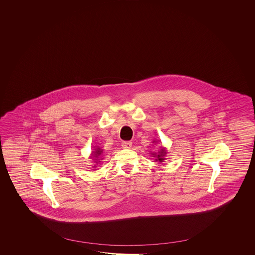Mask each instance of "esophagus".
Masks as SVG:
<instances>
[{
  "label": "esophagus",
  "instance_id": "esophagus-1",
  "mask_svg": "<svg viewBox=\"0 0 255 255\" xmlns=\"http://www.w3.org/2000/svg\"><path fill=\"white\" fill-rule=\"evenodd\" d=\"M132 146V143L130 142V141H123L122 142V146L124 147V148H130Z\"/></svg>",
  "mask_w": 255,
  "mask_h": 255
}]
</instances>
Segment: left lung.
I'll return each mask as SVG.
<instances>
[{
	"instance_id": "1",
	"label": "left lung",
	"mask_w": 255,
	"mask_h": 255,
	"mask_svg": "<svg viewBox=\"0 0 255 255\" xmlns=\"http://www.w3.org/2000/svg\"><path fill=\"white\" fill-rule=\"evenodd\" d=\"M153 142H155V143H157V141H153ZM167 148L166 147H164V146H159V149H158V151L157 152H151L150 154H151L152 157H154L155 159V161L156 162L158 163H162L164 162V160L166 159V155H167Z\"/></svg>"
}]
</instances>
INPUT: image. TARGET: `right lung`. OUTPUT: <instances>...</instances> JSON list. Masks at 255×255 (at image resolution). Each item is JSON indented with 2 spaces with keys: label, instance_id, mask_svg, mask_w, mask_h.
Instances as JSON below:
<instances>
[{
  "label": "right lung",
  "instance_id": "1",
  "mask_svg": "<svg viewBox=\"0 0 255 255\" xmlns=\"http://www.w3.org/2000/svg\"><path fill=\"white\" fill-rule=\"evenodd\" d=\"M104 156H105V152H104L103 149L101 147H99V146H97L95 148V150L91 153L90 157H89V158L92 159L93 162L95 163L93 168H97L98 163L101 162L100 160H103Z\"/></svg>",
  "mask_w": 255,
  "mask_h": 255
}]
</instances>
